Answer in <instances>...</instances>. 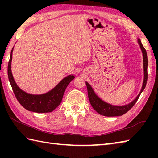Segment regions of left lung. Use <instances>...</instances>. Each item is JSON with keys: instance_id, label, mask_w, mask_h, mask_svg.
Instances as JSON below:
<instances>
[{"instance_id": "left-lung-1", "label": "left lung", "mask_w": 158, "mask_h": 158, "mask_svg": "<svg viewBox=\"0 0 158 158\" xmlns=\"http://www.w3.org/2000/svg\"><path fill=\"white\" fill-rule=\"evenodd\" d=\"M13 49V48L11 52V56H10L9 61L8 62L7 73L9 82L11 83L13 92L14 93L17 100L23 107L31 111L36 113L52 112L61 102L66 87L68 86L70 80H72L73 77H66L51 91L43 94L33 95L23 92L16 84L12 75L11 64ZM92 106L96 112H98L99 109L97 108L96 105L92 103Z\"/></svg>"}]
</instances>
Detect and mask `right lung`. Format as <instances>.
Returning <instances> with one entry per match:
<instances>
[{
	"label": "right lung",
	"instance_id": "1",
	"mask_svg": "<svg viewBox=\"0 0 158 158\" xmlns=\"http://www.w3.org/2000/svg\"><path fill=\"white\" fill-rule=\"evenodd\" d=\"M138 42L140 45V48H141L143 55V67H144V80H143V87L141 89V91H140L139 94L137 96L135 100H134L133 101L131 102L129 105L123 106H114L109 105V104H107L105 102H102L101 100L99 99L97 96L95 94L94 92L92 89L91 87H89V84L88 83H86V85L89 87V89L88 90V98L89 100H93V101H95L94 104L96 105L97 108L99 109L98 110V113L100 115H104V116H107V117H115V116H119L122 115L124 113L128 111V110L132 108V107L135 105L136 102L138 100L140 94L143 91L144 89H145L146 86V83L147 81V52L145 49L144 48V47L142 44V43L140 42V40L138 39Z\"/></svg>",
	"mask_w": 158,
	"mask_h": 158
}]
</instances>
